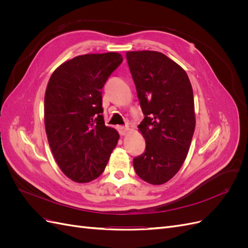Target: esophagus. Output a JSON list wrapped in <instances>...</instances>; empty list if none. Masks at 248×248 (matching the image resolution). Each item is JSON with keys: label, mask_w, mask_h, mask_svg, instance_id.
I'll return each instance as SVG.
<instances>
[{"label": "esophagus", "mask_w": 248, "mask_h": 248, "mask_svg": "<svg viewBox=\"0 0 248 248\" xmlns=\"http://www.w3.org/2000/svg\"><path fill=\"white\" fill-rule=\"evenodd\" d=\"M128 130H129L128 126H118V131L120 134H121V136H125Z\"/></svg>", "instance_id": "esophagus-1"}]
</instances>
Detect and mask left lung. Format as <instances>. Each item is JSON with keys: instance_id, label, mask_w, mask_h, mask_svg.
I'll use <instances>...</instances> for the list:
<instances>
[{"instance_id": "left-lung-1", "label": "left lung", "mask_w": 248, "mask_h": 248, "mask_svg": "<svg viewBox=\"0 0 248 248\" xmlns=\"http://www.w3.org/2000/svg\"><path fill=\"white\" fill-rule=\"evenodd\" d=\"M126 59L145 116L139 129L146 150L133 168L144 181L160 185L177 174L189 151L196 127L192 87L182 67L159 51H127Z\"/></svg>"}]
</instances>
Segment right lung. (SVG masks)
<instances>
[{
    "instance_id": "1",
    "label": "right lung",
    "mask_w": 248,
    "mask_h": 248,
    "mask_svg": "<svg viewBox=\"0 0 248 248\" xmlns=\"http://www.w3.org/2000/svg\"><path fill=\"white\" fill-rule=\"evenodd\" d=\"M122 61L118 52L78 56L60 65L48 80V144L60 169L76 182L99 177L117 146L119 133L104 124L101 90Z\"/></svg>"
}]
</instances>
